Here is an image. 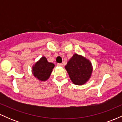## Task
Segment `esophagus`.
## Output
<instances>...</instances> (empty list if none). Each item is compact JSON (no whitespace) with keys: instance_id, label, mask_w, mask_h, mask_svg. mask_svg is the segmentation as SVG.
I'll use <instances>...</instances> for the list:
<instances>
[{"instance_id":"1","label":"esophagus","mask_w":122,"mask_h":122,"mask_svg":"<svg viewBox=\"0 0 122 122\" xmlns=\"http://www.w3.org/2000/svg\"><path fill=\"white\" fill-rule=\"evenodd\" d=\"M58 66H63V64H58Z\"/></svg>"}]
</instances>
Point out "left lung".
<instances>
[{"mask_svg":"<svg viewBox=\"0 0 122 122\" xmlns=\"http://www.w3.org/2000/svg\"><path fill=\"white\" fill-rule=\"evenodd\" d=\"M65 68L73 83L78 85L84 84L89 80L93 70L91 61L77 54H73Z\"/></svg>","mask_w":122,"mask_h":122,"instance_id":"left-lung-1","label":"left lung"}]
</instances>
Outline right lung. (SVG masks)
<instances>
[{
  "mask_svg": "<svg viewBox=\"0 0 122 122\" xmlns=\"http://www.w3.org/2000/svg\"><path fill=\"white\" fill-rule=\"evenodd\" d=\"M54 64L49 62L45 56L42 57L32 67V73L36 78L41 81H46L49 78Z\"/></svg>",
  "mask_w": 122,
  "mask_h": 122,
  "instance_id": "add662e5",
  "label": "right lung"
}]
</instances>
